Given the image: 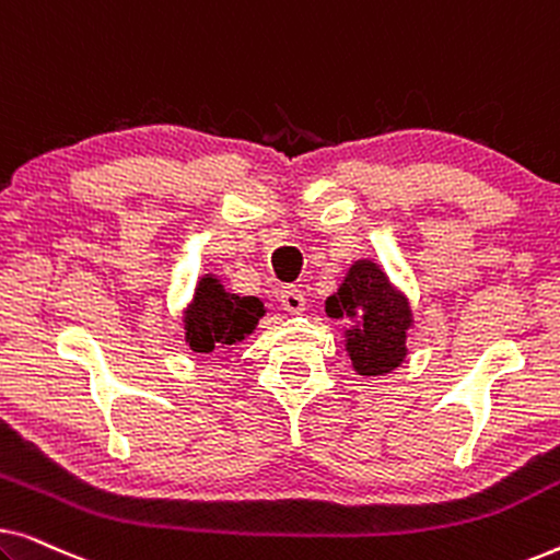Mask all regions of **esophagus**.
I'll return each mask as SVG.
<instances>
[{
	"mask_svg": "<svg viewBox=\"0 0 560 560\" xmlns=\"http://www.w3.org/2000/svg\"><path fill=\"white\" fill-rule=\"evenodd\" d=\"M280 305H282V311L290 313V316H298V313L305 311V295L298 288H282Z\"/></svg>",
	"mask_w": 560,
	"mask_h": 560,
	"instance_id": "34e87169",
	"label": "esophagus"
}]
</instances>
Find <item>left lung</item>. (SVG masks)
Listing matches in <instances>:
<instances>
[{
    "label": "left lung",
    "mask_w": 560,
    "mask_h": 560,
    "mask_svg": "<svg viewBox=\"0 0 560 560\" xmlns=\"http://www.w3.org/2000/svg\"><path fill=\"white\" fill-rule=\"evenodd\" d=\"M331 318H347V354L357 374L380 377L397 370L408 357L412 311L385 270L372 259H357L341 288L326 301Z\"/></svg>",
    "instance_id": "obj_1"
}]
</instances>
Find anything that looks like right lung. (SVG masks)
Returning a JSON list of instances; mask_svg holds the SVG:
<instances>
[{"label":"right lung","mask_w":560,"mask_h":560,"mask_svg":"<svg viewBox=\"0 0 560 560\" xmlns=\"http://www.w3.org/2000/svg\"><path fill=\"white\" fill-rule=\"evenodd\" d=\"M262 316L265 305L259 298L226 293L219 278L203 275L196 285L194 301L183 311V331L190 349L198 354H211L247 339Z\"/></svg>","instance_id":"add662e5"}]
</instances>
